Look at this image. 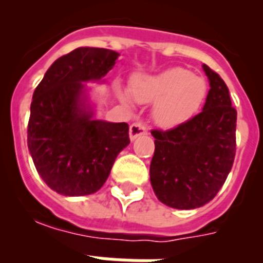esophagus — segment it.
<instances>
[{"mask_svg":"<svg viewBox=\"0 0 263 263\" xmlns=\"http://www.w3.org/2000/svg\"><path fill=\"white\" fill-rule=\"evenodd\" d=\"M145 134H147V129H146L145 125L141 124V122H134V124L130 126L129 136H130V139H132V141H133V139H136L137 137L145 136Z\"/></svg>","mask_w":263,"mask_h":263,"instance_id":"esophagus-1","label":"esophagus"}]
</instances>
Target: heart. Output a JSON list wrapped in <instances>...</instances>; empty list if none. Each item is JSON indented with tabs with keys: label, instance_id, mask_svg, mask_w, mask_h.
I'll return each instance as SVG.
<instances>
[{
	"label": "heart",
	"instance_id": "heart-1",
	"mask_svg": "<svg viewBox=\"0 0 263 263\" xmlns=\"http://www.w3.org/2000/svg\"><path fill=\"white\" fill-rule=\"evenodd\" d=\"M126 104L153 103V117L164 127H173L188 121L201 108L208 85L203 78L192 75L184 68H168L155 75L136 76L132 81V95L120 90Z\"/></svg>",
	"mask_w": 263,
	"mask_h": 263
}]
</instances>
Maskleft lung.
<instances>
[{
  "mask_svg": "<svg viewBox=\"0 0 263 263\" xmlns=\"http://www.w3.org/2000/svg\"><path fill=\"white\" fill-rule=\"evenodd\" d=\"M211 89L203 110L168 130H152L155 152L150 182L160 201L176 210L210 203L227 180L236 155L237 110L220 75L203 66Z\"/></svg>",
  "mask_w": 263,
  "mask_h": 263,
  "instance_id": "left-lung-1",
  "label": "left lung"
}]
</instances>
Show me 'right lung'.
Masks as SVG:
<instances>
[{"label": "right lung", "instance_id": "obj_1", "mask_svg": "<svg viewBox=\"0 0 263 263\" xmlns=\"http://www.w3.org/2000/svg\"><path fill=\"white\" fill-rule=\"evenodd\" d=\"M120 53L79 47L52 63L32 95L27 146L46 184L66 196L99 191L116 158L130 143L126 122L93 120L85 81L105 76Z\"/></svg>", "mask_w": 263, "mask_h": 263}]
</instances>
